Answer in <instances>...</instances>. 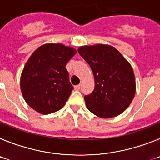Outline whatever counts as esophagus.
<instances>
[{"label":"esophagus","mask_w":160,"mask_h":160,"mask_svg":"<svg viewBox=\"0 0 160 160\" xmlns=\"http://www.w3.org/2000/svg\"><path fill=\"white\" fill-rule=\"evenodd\" d=\"M80 87H81V85H77V86H74V90H80Z\"/></svg>","instance_id":"esophagus-1"}]
</instances>
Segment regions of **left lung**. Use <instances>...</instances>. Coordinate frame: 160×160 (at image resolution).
I'll use <instances>...</instances> for the list:
<instances>
[{
	"instance_id": "1",
	"label": "left lung",
	"mask_w": 160,
	"mask_h": 160,
	"mask_svg": "<svg viewBox=\"0 0 160 160\" xmlns=\"http://www.w3.org/2000/svg\"><path fill=\"white\" fill-rule=\"evenodd\" d=\"M78 51L94 73V91L84 97L87 109L100 118L122 114L131 103L136 90L132 66L109 45L80 46Z\"/></svg>"
}]
</instances>
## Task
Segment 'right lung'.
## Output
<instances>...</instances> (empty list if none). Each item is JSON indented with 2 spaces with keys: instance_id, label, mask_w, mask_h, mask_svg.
<instances>
[{
  "instance_id": "obj_1",
  "label": "right lung",
  "mask_w": 160,
  "mask_h": 160,
  "mask_svg": "<svg viewBox=\"0 0 160 160\" xmlns=\"http://www.w3.org/2000/svg\"><path fill=\"white\" fill-rule=\"evenodd\" d=\"M77 50L61 43H48L35 50L25 63L21 75L24 99L42 114L62 108L71 94L66 65Z\"/></svg>"
}]
</instances>
